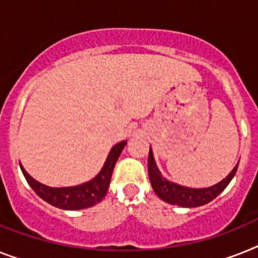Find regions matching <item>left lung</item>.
I'll return each instance as SVG.
<instances>
[{
    "instance_id": "left-lung-1",
    "label": "left lung",
    "mask_w": 258,
    "mask_h": 258,
    "mask_svg": "<svg viewBox=\"0 0 258 258\" xmlns=\"http://www.w3.org/2000/svg\"><path fill=\"white\" fill-rule=\"evenodd\" d=\"M237 166H239V163L229 172L225 179H223L215 186L207 187V188H190V187L180 186V184H176V183L170 182L166 178H163L161 171L155 165L152 148L149 150L148 171L153 190L158 195L159 199H162L166 203L176 204L179 207H201L203 204H207L211 201H214L219 194L224 191L232 178L235 176L236 171H237Z\"/></svg>"
}]
</instances>
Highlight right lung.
I'll list each match as a JSON object with an SVG mask.
<instances>
[{"label": "right lung", "instance_id": "right-lung-1", "mask_svg": "<svg viewBox=\"0 0 258 258\" xmlns=\"http://www.w3.org/2000/svg\"><path fill=\"white\" fill-rule=\"evenodd\" d=\"M125 145H126V141L118 142L117 145H114L109 155H108V158H106L105 163H104L101 171L92 180L79 184V186L60 187V188L48 187L31 178L26 172V170L23 169L22 165L19 166H21V170H22L23 175L26 178L30 187L44 202H47L54 207L61 208V210H83V208L92 207V206L103 201V198L108 192V187H109L114 165H116L117 159L120 157Z\"/></svg>", "mask_w": 258, "mask_h": 258}]
</instances>
